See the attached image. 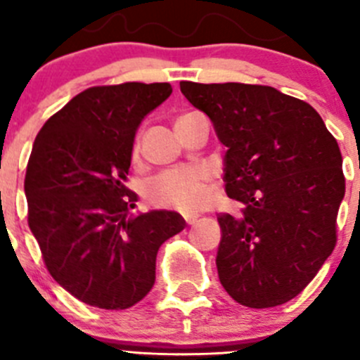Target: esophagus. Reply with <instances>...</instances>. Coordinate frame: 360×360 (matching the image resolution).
<instances>
[{"label":"esophagus","mask_w":360,"mask_h":360,"mask_svg":"<svg viewBox=\"0 0 360 360\" xmlns=\"http://www.w3.org/2000/svg\"><path fill=\"white\" fill-rule=\"evenodd\" d=\"M198 217H200V216H187L186 219H187V223H189V225H196Z\"/></svg>","instance_id":"34e87169"}]
</instances>
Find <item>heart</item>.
<instances>
[{"label":"heart","mask_w":360,"mask_h":360,"mask_svg":"<svg viewBox=\"0 0 360 360\" xmlns=\"http://www.w3.org/2000/svg\"><path fill=\"white\" fill-rule=\"evenodd\" d=\"M186 115L178 117L176 123ZM135 151H137V146H135ZM148 196L155 205L174 207L184 212L200 210L210 202L209 176L200 167L164 171L150 184Z\"/></svg>","instance_id":"heart-1"}]
</instances>
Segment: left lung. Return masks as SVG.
<instances>
[{
    "mask_svg": "<svg viewBox=\"0 0 360 360\" xmlns=\"http://www.w3.org/2000/svg\"><path fill=\"white\" fill-rule=\"evenodd\" d=\"M180 91L212 121L226 146V194L243 203L239 216H217L221 285L245 307L282 305L334 252L345 198L338 141L311 105L275 87L182 82Z\"/></svg>",
    "mask_w": 360,
    "mask_h": 360,
    "instance_id": "obj_1",
    "label": "left lung"
}]
</instances>
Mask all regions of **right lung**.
Masks as SVG:
<instances>
[{
    "mask_svg": "<svg viewBox=\"0 0 360 360\" xmlns=\"http://www.w3.org/2000/svg\"><path fill=\"white\" fill-rule=\"evenodd\" d=\"M171 92L141 82L85 89L35 137L25 176L30 230L49 275L92 307L141 302L160 245L186 229L173 210L130 214L137 194L124 186L135 131Z\"/></svg>",
    "mask_w": 360,
    "mask_h": 360,
    "instance_id": "right-lung-1",
    "label": "right lung"
}]
</instances>
